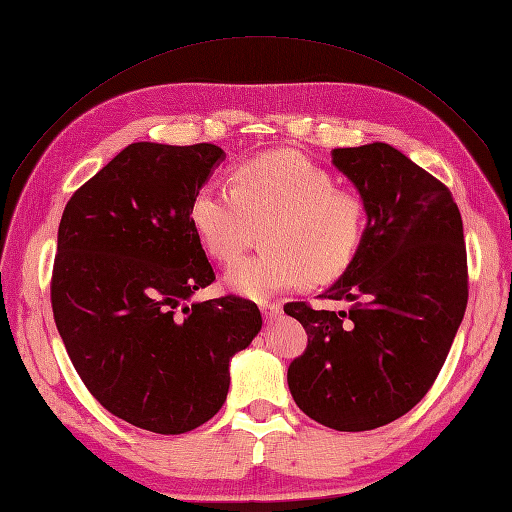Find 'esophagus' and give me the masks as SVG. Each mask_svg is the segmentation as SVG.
<instances>
[{
  "mask_svg": "<svg viewBox=\"0 0 512 512\" xmlns=\"http://www.w3.org/2000/svg\"><path fill=\"white\" fill-rule=\"evenodd\" d=\"M260 313H263L267 321H273L282 315V306L278 302H263L260 304Z\"/></svg>",
  "mask_w": 512,
  "mask_h": 512,
  "instance_id": "1",
  "label": "esophagus"
}]
</instances>
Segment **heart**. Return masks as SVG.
I'll use <instances>...</instances> for the list:
<instances>
[{"instance_id":"heart-1","label":"heart","mask_w":512,"mask_h":512,"mask_svg":"<svg viewBox=\"0 0 512 512\" xmlns=\"http://www.w3.org/2000/svg\"><path fill=\"white\" fill-rule=\"evenodd\" d=\"M191 226L206 252L232 263L263 226V252L226 271V289L263 302L302 284L339 278L367 232V204L336 189L328 171L293 152H271L243 162L232 186L204 184L189 208Z\"/></svg>"}]
</instances>
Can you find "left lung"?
I'll return each mask as SVG.
<instances>
[{
  "instance_id": "1",
  "label": "left lung",
  "mask_w": 512,
  "mask_h": 512,
  "mask_svg": "<svg viewBox=\"0 0 512 512\" xmlns=\"http://www.w3.org/2000/svg\"><path fill=\"white\" fill-rule=\"evenodd\" d=\"M332 165L369 215L350 267L321 295L352 306H284L308 334L286 380L310 419L363 432L406 415L439 376L467 308V252L452 193L400 149H332Z\"/></svg>"
}]
</instances>
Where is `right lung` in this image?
Instances as JSON below:
<instances>
[{"instance_id": "obj_1", "label": "right lung", "mask_w": 512, "mask_h": 512, "mask_svg": "<svg viewBox=\"0 0 512 512\" xmlns=\"http://www.w3.org/2000/svg\"><path fill=\"white\" fill-rule=\"evenodd\" d=\"M226 160L210 143H132L73 193L58 226L52 308L78 376L112 415L182 434L219 413L230 360L254 341V302H191L215 280L193 195Z\"/></svg>"}]
</instances>
